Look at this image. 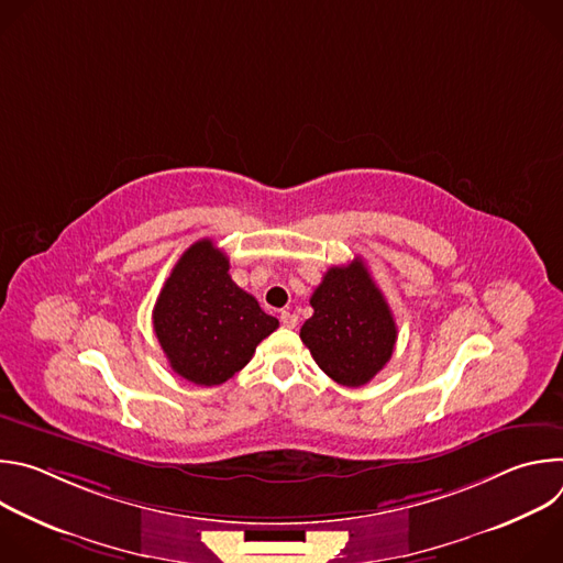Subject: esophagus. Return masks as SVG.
Segmentation results:
<instances>
[{
  "mask_svg": "<svg viewBox=\"0 0 563 563\" xmlns=\"http://www.w3.org/2000/svg\"><path fill=\"white\" fill-rule=\"evenodd\" d=\"M280 323H283V328L294 330V328L298 325V316L291 313V311H283V313H280Z\"/></svg>",
  "mask_w": 563,
  "mask_h": 563,
  "instance_id": "obj_1",
  "label": "esophagus"
}]
</instances>
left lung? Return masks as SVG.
I'll return each mask as SVG.
<instances>
[{
	"label": "left lung",
	"instance_id": "obj_1",
	"mask_svg": "<svg viewBox=\"0 0 563 563\" xmlns=\"http://www.w3.org/2000/svg\"><path fill=\"white\" fill-rule=\"evenodd\" d=\"M309 302L300 339L318 367L345 387L369 383L391 358L396 323L365 263L330 267Z\"/></svg>",
	"mask_w": 563,
	"mask_h": 563
}]
</instances>
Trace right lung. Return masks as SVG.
<instances>
[{
	"label": "right lung",
	"mask_w": 563,
	"mask_h": 563,
	"mask_svg": "<svg viewBox=\"0 0 563 563\" xmlns=\"http://www.w3.org/2000/svg\"><path fill=\"white\" fill-rule=\"evenodd\" d=\"M276 328L278 320L231 280L227 254L209 238L180 256L153 307V332L172 369L205 387L243 369Z\"/></svg>",
	"instance_id": "1"
}]
</instances>
